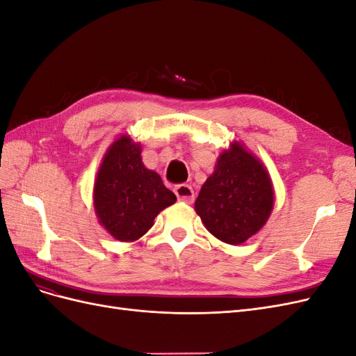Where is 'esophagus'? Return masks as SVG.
Masks as SVG:
<instances>
[{
  "mask_svg": "<svg viewBox=\"0 0 356 356\" xmlns=\"http://www.w3.org/2000/svg\"><path fill=\"white\" fill-rule=\"evenodd\" d=\"M175 195L178 197V200L184 202V203H193L195 202V191H193L191 186L188 184H179L174 188Z\"/></svg>",
  "mask_w": 356,
  "mask_h": 356,
  "instance_id": "1",
  "label": "esophagus"
}]
</instances>
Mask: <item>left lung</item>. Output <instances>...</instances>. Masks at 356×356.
Segmentation results:
<instances>
[{
	"instance_id": "1",
	"label": "left lung",
	"mask_w": 356,
	"mask_h": 356,
	"mask_svg": "<svg viewBox=\"0 0 356 356\" xmlns=\"http://www.w3.org/2000/svg\"><path fill=\"white\" fill-rule=\"evenodd\" d=\"M268 172L243 144L234 141L220 154L213 174L202 186L195 208L215 238L241 245L260 230L273 209Z\"/></svg>"
}]
</instances>
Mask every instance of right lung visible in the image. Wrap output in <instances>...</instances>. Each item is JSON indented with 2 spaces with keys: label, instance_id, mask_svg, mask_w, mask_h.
<instances>
[{
  "label": "right lung",
  "instance_id": "1",
  "mask_svg": "<svg viewBox=\"0 0 356 356\" xmlns=\"http://www.w3.org/2000/svg\"><path fill=\"white\" fill-rule=\"evenodd\" d=\"M177 202L160 175L144 166L141 144L123 135L105 153L95 181L93 204L113 238L134 242L153 227L154 218Z\"/></svg>",
  "mask_w": 356,
  "mask_h": 356
}]
</instances>
